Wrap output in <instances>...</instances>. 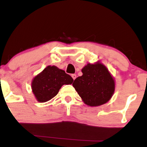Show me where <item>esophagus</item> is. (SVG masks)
Returning a JSON list of instances; mask_svg holds the SVG:
<instances>
[{
  "mask_svg": "<svg viewBox=\"0 0 147 147\" xmlns=\"http://www.w3.org/2000/svg\"><path fill=\"white\" fill-rule=\"evenodd\" d=\"M71 77H72V79L75 80V79H76V78H77V75H76L75 74H72V75H71Z\"/></svg>",
  "mask_w": 147,
  "mask_h": 147,
  "instance_id": "34e87169",
  "label": "esophagus"
}]
</instances>
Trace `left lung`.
<instances>
[{
  "mask_svg": "<svg viewBox=\"0 0 147 147\" xmlns=\"http://www.w3.org/2000/svg\"><path fill=\"white\" fill-rule=\"evenodd\" d=\"M83 75L74 81L75 87L83 102L89 106H99L107 103L115 91V82L103 64H87L81 70Z\"/></svg>",
  "mask_w": 147,
  "mask_h": 147,
  "instance_id": "left-lung-1",
  "label": "left lung"
}]
</instances>
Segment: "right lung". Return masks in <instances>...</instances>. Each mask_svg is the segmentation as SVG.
<instances>
[{
	"mask_svg": "<svg viewBox=\"0 0 147 147\" xmlns=\"http://www.w3.org/2000/svg\"><path fill=\"white\" fill-rule=\"evenodd\" d=\"M73 79L63 70L56 66H48L36 76L31 83V89L39 102L50 100L57 95L63 85H70Z\"/></svg>",
	"mask_w": 147,
	"mask_h": 147,
	"instance_id": "1",
	"label": "right lung"
}]
</instances>
